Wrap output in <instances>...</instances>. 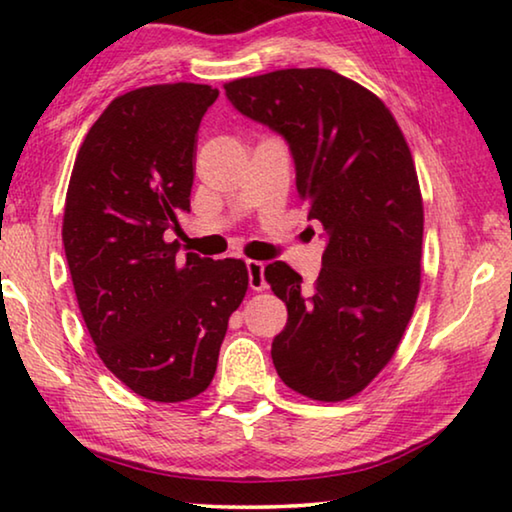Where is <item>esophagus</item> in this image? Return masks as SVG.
Returning a JSON list of instances; mask_svg holds the SVG:
<instances>
[{"label": "esophagus", "mask_w": 512, "mask_h": 512, "mask_svg": "<svg viewBox=\"0 0 512 512\" xmlns=\"http://www.w3.org/2000/svg\"><path fill=\"white\" fill-rule=\"evenodd\" d=\"M246 268H248V284H250V289H253V291H264L266 289L264 264L257 262V259H248Z\"/></svg>", "instance_id": "obj_1"}]
</instances>
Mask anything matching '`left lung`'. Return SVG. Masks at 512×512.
<instances>
[{
  "label": "left lung",
  "instance_id": "8db88e82",
  "mask_svg": "<svg viewBox=\"0 0 512 512\" xmlns=\"http://www.w3.org/2000/svg\"><path fill=\"white\" fill-rule=\"evenodd\" d=\"M225 97L287 140L298 194L325 230L314 287L284 262L264 268L289 311L271 348L277 375L311 400H348L393 359L418 300L424 212L409 144L384 101L332 69L237 79Z\"/></svg>",
  "mask_w": 512,
  "mask_h": 512
}]
</instances>
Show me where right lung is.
<instances>
[{"mask_svg": "<svg viewBox=\"0 0 512 512\" xmlns=\"http://www.w3.org/2000/svg\"><path fill=\"white\" fill-rule=\"evenodd\" d=\"M219 90L149 85L94 121L69 178L63 244L85 327L106 368L153 402L201 395L230 314L248 289L241 259L178 255L196 133Z\"/></svg>", "mask_w": 512, "mask_h": 512, "instance_id": "1", "label": "right lung"}]
</instances>
